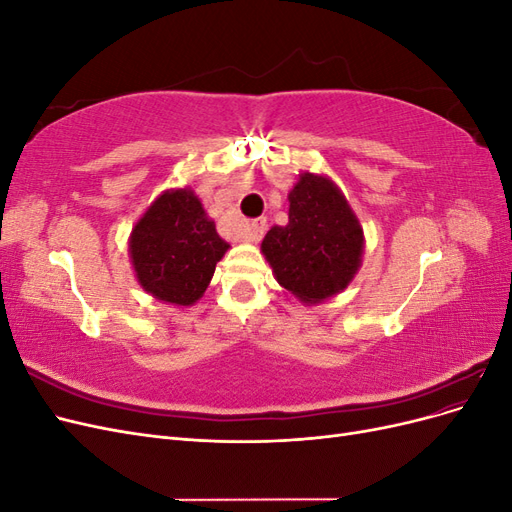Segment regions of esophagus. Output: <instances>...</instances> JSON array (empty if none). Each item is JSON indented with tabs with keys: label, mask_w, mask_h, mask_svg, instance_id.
Wrapping results in <instances>:
<instances>
[{
	"label": "esophagus",
	"mask_w": 512,
	"mask_h": 512,
	"mask_svg": "<svg viewBox=\"0 0 512 512\" xmlns=\"http://www.w3.org/2000/svg\"><path fill=\"white\" fill-rule=\"evenodd\" d=\"M265 232H267V220H254L252 224H247L245 237H247V241L258 243L262 237H265Z\"/></svg>",
	"instance_id": "esophagus-1"
}]
</instances>
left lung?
Wrapping results in <instances>:
<instances>
[{
	"instance_id": "8db88e82",
	"label": "left lung",
	"mask_w": 512,
	"mask_h": 512,
	"mask_svg": "<svg viewBox=\"0 0 512 512\" xmlns=\"http://www.w3.org/2000/svg\"><path fill=\"white\" fill-rule=\"evenodd\" d=\"M288 203V224L273 226L260 252L280 286L303 305H318L346 290L359 273L363 226L327 175L305 170L288 192Z\"/></svg>"
}]
</instances>
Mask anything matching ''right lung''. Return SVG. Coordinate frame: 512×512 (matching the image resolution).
Instances as JSON below:
<instances>
[{"label":"right lung","mask_w":512,"mask_h":512,"mask_svg":"<svg viewBox=\"0 0 512 512\" xmlns=\"http://www.w3.org/2000/svg\"><path fill=\"white\" fill-rule=\"evenodd\" d=\"M228 247L190 188L162 192L128 241L136 282L153 299L175 307H190L203 297Z\"/></svg>","instance_id":"add662e5"}]
</instances>
